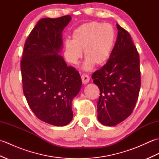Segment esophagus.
Segmentation results:
<instances>
[{
    "label": "esophagus",
    "instance_id": "1",
    "mask_svg": "<svg viewBox=\"0 0 159 159\" xmlns=\"http://www.w3.org/2000/svg\"><path fill=\"white\" fill-rule=\"evenodd\" d=\"M81 79H82L83 83L84 84H87L89 81V77L88 75H87V74H82Z\"/></svg>",
    "mask_w": 159,
    "mask_h": 159
}]
</instances>
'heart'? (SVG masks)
I'll return each instance as SVG.
<instances>
[{"mask_svg": "<svg viewBox=\"0 0 159 159\" xmlns=\"http://www.w3.org/2000/svg\"><path fill=\"white\" fill-rule=\"evenodd\" d=\"M116 40V32L109 24L98 22L84 23L74 30L72 40L65 42V56L67 61L76 65L84 50L86 59L84 69L89 70L93 65L101 66L109 59Z\"/></svg>", "mask_w": 159, "mask_h": 159, "instance_id": "b5f03b06", "label": "heart"}]
</instances>
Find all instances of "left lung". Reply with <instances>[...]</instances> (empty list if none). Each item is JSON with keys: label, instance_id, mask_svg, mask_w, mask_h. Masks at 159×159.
Segmentation results:
<instances>
[{"label": "left lung", "instance_id": "left-lung-1", "mask_svg": "<svg viewBox=\"0 0 159 159\" xmlns=\"http://www.w3.org/2000/svg\"><path fill=\"white\" fill-rule=\"evenodd\" d=\"M117 40L109 60L92 78L100 93L98 120L113 126L133 112L141 87L139 55L128 31L117 24Z\"/></svg>", "mask_w": 159, "mask_h": 159}]
</instances>
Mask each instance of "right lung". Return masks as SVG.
I'll list each match as a JSON object with an SVG mask.
<instances>
[{"label": "right lung", "mask_w": 159, "mask_h": 159, "mask_svg": "<svg viewBox=\"0 0 159 159\" xmlns=\"http://www.w3.org/2000/svg\"><path fill=\"white\" fill-rule=\"evenodd\" d=\"M71 19L67 15L39 20L26 40L20 62L29 106L38 119L57 126L72 121V100L82 85L78 71L59 55L62 31Z\"/></svg>", "instance_id": "1"}]
</instances>
